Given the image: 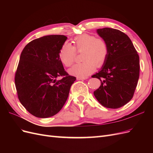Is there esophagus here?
<instances>
[{
	"label": "esophagus",
	"instance_id": "1",
	"mask_svg": "<svg viewBox=\"0 0 153 153\" xmlns=\"http://www.w3.org/2000/svg\"><path fill=\"white\" fill-rule=\"evenodd\" d=\"M87 79V77H76V80H83Z\"/></svg>",
	"mask_w": 153,
	"mask_h": 153
}]
</instances>
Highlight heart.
<instances>
[{
    "instance_id": "obj_1",
    "label": "heart",
    "mask_w": 153,
    "mask_h": 153,
    "mask_svg": "<svg viewBox=\"0 0 153 153\" xmlns=\"http://www.w3.org/2000/svg\"><path fill=\"white\" fill-rule=\"evenodd\" d=\"M74 47L65 43L59 51L60 61L66 67L71 66L75 61L76 52L82 53V63L75 64L69 69L71 75L77 77H86L93 71L96 67L102 66L108 55V47L105 41L88 34H83L75 38Z\"/></svg>"
}]
</instances>
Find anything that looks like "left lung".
Returning <instances> with one entry per match:
<instances>
[{"instance_id":"1","label":"left lung","mask_w":153,"mask_h":153,"mask_svg":"<svg viewBox=\"0 0 153 153\" xmlns=\"http://www.w3.org/2000/svg\"><path fill=\"white\" fill-rule=\"evenodd\" d=\"M96 31L107 44L108 55L101 70L92 76L101 81L94 95L105 107L119 108L133 96L139 78V56L124 32L107 27Z\"/></svg>"}]
</instances>
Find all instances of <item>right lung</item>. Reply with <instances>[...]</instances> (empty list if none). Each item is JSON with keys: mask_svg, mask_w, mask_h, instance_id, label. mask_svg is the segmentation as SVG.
Here are the masks:
<instances>
[{"mask_svg": "<svg viewBox=\"0 0 153 153\" xmlns=\"http://www.w3.org/2000/svg\"><path fill=\"white\" fill-rule=\"evenodd\" d=\"M67 37L49 35L32 40L20 55L15 86L22 105L32 115L47 118L65 104L76 77L64 70L59 53ZM62 76L61 80L56 78Z\"/></svg>", "mask_w": 153, "mask_h": 153, "instance_id": "right-lung-1", "label": "right lung"}]
</instances>
